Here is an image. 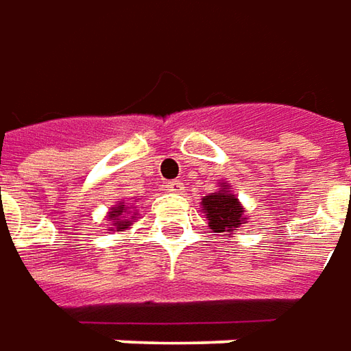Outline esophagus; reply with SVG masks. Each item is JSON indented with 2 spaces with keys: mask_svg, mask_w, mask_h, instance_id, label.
Here are the masks:
<instances>
[{
  "mask_svg": "<svg viewBox=\"0 0 351 351\" xmlns=\"http://www.w3.org/2000/svg\"><path fill=\"white\" fill-rule=\"evenodd\" d=\"M163 186L165 190H169V192H182V190H184V184H182L180 180H167Z\"/></svg>",
  "mask_w": 351,
  "mask_h": 351,
  "instance_id": "obj_1",
  "label": "esophagus"
}]
</instances>
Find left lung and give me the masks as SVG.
Instances as JSON below:
<instances>
[{"instance_id":"left-lung-1","label":"left lung","mask_w":351,"mask_h":351,"mask_svg":"<svg viewBox=\"0 0 351 351\" xmlns=\"http://www.w3.org/2000/svg\"><path fill=\"white\" fill-rule=\"evenodd\" d=\"M202 206H204V212L208 215V223L215 233L231 235L233 231H237V227L247 219L243 215L245 210L239 204L237 196L223 192V190L202 198Z\"/></svg>"}]
</instances>
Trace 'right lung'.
I'll return each instance as SVG.
<instances>
[{
	"label": "right lung",
	"mask_w": 351,
	"mask_h": 351,
	"mask_svg": "<svg viewBox=\"0 0 351 351\" xmlns=\"http://www.w3.org/2000/svg\"><path fill=\"white\" fill-rule=\"evenodd\" d=\"M128 212H124V208L122 206H118L116 210H112L110 212V219H114V225L118 227V229H128L130 227V219H122V217H126Z\"/></svg>",
	"instance_id": "obj_1"
}]
</instances>
